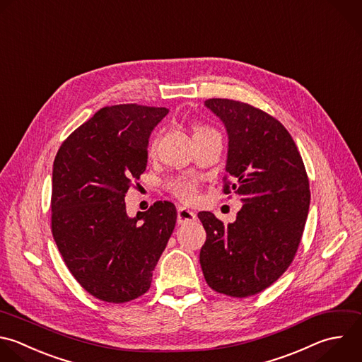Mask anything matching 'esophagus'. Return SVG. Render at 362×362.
I'll return each instance as SVG.
<instances>
[{
	"instance_id": "obj_1",
	"label": "esophagus",
	"mask_w": 362,
	"mask_h": 362,
	"mask_svg": "<svg viewBox=\"0 0 362 362\" xmlns=\"http://www.w3.org/2000/svg\"><path fill=\"white\" fill-rule=\"evenodd\" d=\"M195 219H197V215H195L192 211H189V209H187V208H184V206L178 208V211H177V222H178L180 225L192 222V221H195Z\"/></svg>"
}]
</instances>
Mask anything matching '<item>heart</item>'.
<instances>
[{"instance_id":"heart-1","label":"heart","mask_w":362,"mask_h":362,"mask_svg":"<svg viewBox=\"0 0 362 362\" xmlns=\"http://www.w3.org/2000/svg\"><path fill=\"white\" fill-rule=\"evenodd\" d=\"M211 130L204 126L195 127V133ZM157 139H153L150 143V150H154ZM167 189L180 201L185 204H192L198 198V178L197 177H174L167 181Z\"/></svg>"}]
</instances>
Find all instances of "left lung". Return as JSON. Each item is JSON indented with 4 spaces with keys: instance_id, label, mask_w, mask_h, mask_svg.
I'll list each match as a JSON object with an SVG mask.
<instances>
[{
    "instance_id": "left-lung-1",
    "label": "left lung",
    "mask_w": 362,
    "mask_h": 362,
    "mask_svg": "<svg viewBox=\"0 0 362 362\" xmlns=\"http://www.w3.org/2000/svg\"><path fill=\"white\" fill-rule=\"evenodd\" d=\"M205 106L229 137L222 191L243 206L228 225L211 212L198 214L206 232L199 263L212 290L249 297L273 284L296 256L310 205L308 177L277 119L230 99H208Z\"/></svg>"
}]
</instances>
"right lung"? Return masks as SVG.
Here are the masks:
<instances>
[{
	"mask_svg": "<svg viewBox=\"0 0 362 362\" xmlns=\"http://www.w3.org/2000/svg\"><path fill=\"white\" fill-rule=\"evenodd\" d=\"M167 113L136 103L106 106L57 153L52 235L72 276L99 300L120 304L148 291L174 230L173 202L157 201L136 218L124 202L146 171L148 137Z\"/></svg>",
	"mask_w": 362,
	"mask_h": 362,
	"instance_id": "1",
	"label": "right lung"
}]
</instances>
